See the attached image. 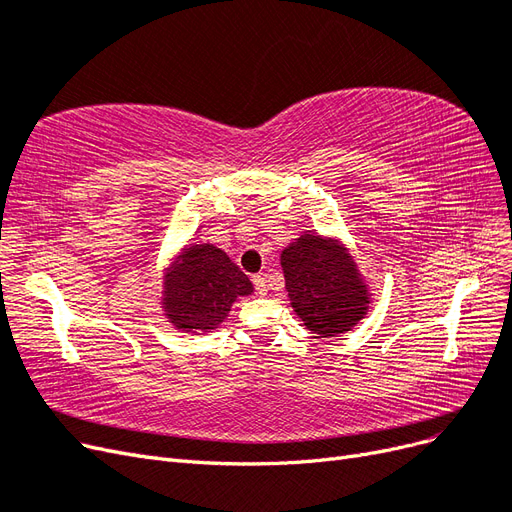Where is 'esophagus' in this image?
Wrapping results in <instances>:
<instances>
[{
  "mask_svg": "<svg viewBox=\"0 0 512 512\" xmlns=\"http://www.w3.org/2000/svg\"><path fill=\"white\" fill-rule=\"evenodd\" d=\"M252 282H254V288H256L258 294H267V280H265V275H254Z\"/></svg>",
  "mask_w": 512,
  "mask_h": 512,
  "instance_id": "esophagus-1",
  "label": "esophagus"
}]
</instances>
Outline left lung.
<instances>
[{
  "label": "left lung",
  "instance_id": "8db88e82",
  "mask_svg": "<svg viewBox=\"0 0 512 512\" xmlns=\"http://www.w3.org/2000/svg\"><path fill=\"white\" fill-rule=\"evenodd\" d=\"M288 299L305 327L320 337L350 331L369 307V292L342 243L301 235L282 252Z\"/></svg>",
  "mask_w": 512,
  "mask_h": 512
}]
</instances>
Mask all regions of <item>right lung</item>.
I'll use <instances>...</instances> for the list:
<instances>
[{
    "instance_id": "right-lung-1",
    "label": "right lung",
    "mask_w": 512,
    "mask_h": 512,
    "mask_svg": "<svg viewBox=\"0 0 512 512\" xmlns=\"http://www.w3.org/2000/svg\"><path fill=\"white\" fill-rule=\"evenodd\" d=\"M252 282L220 247H188L164 280L162 307L177 329L211 331L228 316L237 297L252 294Z\"/></svg>"
}]
</instances>
